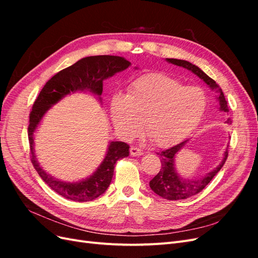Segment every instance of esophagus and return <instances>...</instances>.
Listing matches in <instances>:
<instances>
[{"instance_id":"1","label":"esophagus","mask_w":258,"mask_h":258,"mask_svg":"<svg viewBox=\"0 0 258 258\" xmlns=\"http://www.w3.org/2000/svg\"><path fill=\"white\" fill-rule=\"evenodd\" d=\"M130 155L131 156H141L143 155V151L141 148H139L137 146H131L130 147Z\"/></svg>"}]
</instances>
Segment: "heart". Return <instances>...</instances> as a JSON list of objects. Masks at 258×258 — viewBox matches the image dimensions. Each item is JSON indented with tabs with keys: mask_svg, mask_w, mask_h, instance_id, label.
Wrapping results in <instances>:
<instances>
[{
	"mask_svg": "<svg viewBox=\"0 0 258 258\" xmlns=\"http://www.w3.org/2000/svg\"><path fill=\"white\" fill-rule=\"evenodd\" d=\"M207 98L198 87L163 74H147L131 83L127 95L116 93L110 112L115 129L126 138L137 136L143 121L144 134L160 147L182 139L201 118Z\"/></svg>",
	"mask_w": 258,
	"mask_h": 258,
	"instance_id": "heart-1",
	"label": "heart"
}]
</instances>
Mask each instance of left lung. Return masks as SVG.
Here are the masks:
<instances>
[{"mask_svg":"<svg viewBox=\"0 0 258 258\" xmlns=\"http://www.w3.org/2000/svg\"><path fill=\"white\" fill-rule=\"evenodd\" d=\"M167 61L177 67H182L184 69L189 70L194 74H196L198 77L204 81L207 85H209L211 89H217L218 97L217 100L220 102V110L224 112H229V108L227 105V101L225 99L224 93L222 89L218 87L215 81H213L211 77H209L202 70H200L197 66H195L188 61L179 60V59H169L167 58ZM227 123H231L230 119H227L226 121ZM186 141H183L177 145H174L172 147L168 148V150L162 151L160 153H157L160 156L161 161V168L159 172L154 176L153 179L150 182V187L152 190L157 194L163 199L167 200H182L187 199L191 196H195L198 192H200L205 187L212 181L213 177L216 175V173L222 169L224 163L228 157V151L226 150L224 154V158L220 165L217 166L213 171H211L205 176L199 178H192V179H185L179 176L174 168V158L175 155L178 154V152L182 150L183 146L186 144Z\"/></svg>","mask_w":258,"mask_h":258,"instance_id":"1","label":"left lung"}]
</instances>
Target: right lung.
Wrapping results in <instances>:
<instances>
[{"label":"right lung","mask_w":258,"mask_h":258,"mask_svg":"<svg viewBox=\"0 0 258 258\" xmlns=\"http://www.w3.org/2000/svg\"><path fill=\"white\" fill-rule=\"evenodd\" d=\"M130 64L128 60L118 56L105 54L83 58L73 66L53 75L45 84L34 101L28 127L31 161L43 181L60 196L79 202L91 201L98 198L111 184L116 161L129 156V145L118 141L111 142L105 158L90 177L76 183L62 182L46 173L36 160L33 137L38 123L46 112L69 93L89 90L100 97L103 91V81L126 70Z\"/></svg>","instance_id":"add662e5"}]
</instances>
